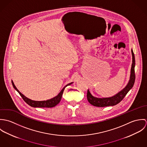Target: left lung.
<instances>
[{
    "label": "left lung",
    "mask_w": 147,
    "mask_h": 147,
    "mask_svg": "<svg viewBox=\"0 0 147 147\" xmlns=\"http://www.w3.org/2000/svg\"><path fill=\"white\" fill-rule=\"evenodd\" d=\"M132 56V63L131 68V74L129 80L126 87L121 90L117 94L113 97L108 98H97L93 96L88 89L87 91V100L88 102L94 106L97 107H105L109 106H114L119 103L126 96L127 93L132 88L135 80V55L132 49L131 50Z\"/></svg>",
    "instance_id": "obj_1"
}]
</instances>
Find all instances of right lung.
<instances>
[{
	"label": "right lung",
	"instance_id": "add662e5",
	"mask_svg": "<svg viewBox=\"0 0 147 147\" xmlns=\"http://www.w3.org/2000/svg\"><path fill=\"white\" fill-rule=\"evenodd\" d=\"M73 83H71L69 84H67V85H65L62 90L60 92V93L55 97L46 100V101H33L32 100L28 98H27L26 97H25L24 95H23L21 92H19V90L17 89V88L16 87V86L15 85V84L13 83V81L12 80V84L13 86V88L18 92V93L20 94V95L21 96V97L22 98V99L24 100V101L29 106L33 107H53L55 106L57 104H58L59 103V102L61 100L62 98V96L63 94V91L65 89V88L66 86H67L68 85H69L71 84H72Z\"/></svg>",
	"mask_w": 147,
	"mask_h": 147
}]
</instances>
